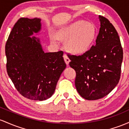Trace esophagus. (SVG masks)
<instances>
[{"instance_id": "34e87169", "label": "esophagus", "mask_w": 129, "mask_h": 129, "mask_svg": "<svg viewBox=\"0 0 129 129\" xmlns=\"http://www.w3.org/2000/svg\"><path fill=\"white\" fill-rule=\"evenodd\" d=\"M63 58H64V60L65 61V63H66V64H68L69 62H70V59H69V58L68 57L67 55H66V54H64V55H63Z\"/></svg>"}]
</instances>
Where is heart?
I'll list each match as a JSON object with an SVG mask.
<instances>
[{"label": "heart", "mask_w": 129, "mask_h": 129, "mask_svg": "<svg viewBox=\"0 0 129 129\" xmlns=\"http://www.w3.org/2000/svg\"><path fill=\"white\" fill-rule=\"evenodd\" d=\"M97 35L95 25L85 21H77L63 27L56 33L57 38L66 41V47L72 53L87 52L93 44Z\"/></svg>", "instance_id": "heart-1"}]
</instances>
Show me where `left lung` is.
<instances>
[{"label": "left lung", "mask_w": 129, "mask_h": 129, "mask_svg": "<svg viewBox=\"0 0 129 129\" xmlns=\"http://www.w3.org/2000/svg\"><path fill=\"white\" fill-rule=\"evenodd\" d=\"M101 27L92 46L82 55L68 54L69 66L76 72L77 91L86 100L104 98L118 85L123 50L118 32L105 17L99 16Z\"/></svg>", "instance_id": "left-lung-1"}]
</instances>
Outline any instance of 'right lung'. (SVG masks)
<instances>
[{"mask_svg":"<svg viewBox=\"0 0 129 129\" xmlns=\"http://www.w3.org/2000/svg\"><path fill=\"white\" fill-rule=\"evenodd\" d=\"M41 29V19L20 18L5 45L8 76L22 96L34 101L52 96L66 67L63 51L45 53L40 39L30 37Z\"/></svg>","mask_w":129,"mask_h":129,"instance_id":"right-lung-1","label":"right lung"}]
</instances>
